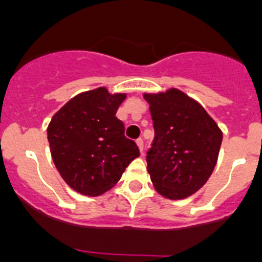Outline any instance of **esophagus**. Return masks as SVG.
I'll use <instances>...</instances> for the list:
<instances>
[{"label": "esophagus", "instance_id": "1", "mask_svg": "<svg viewBox=\"0 0 262 262\" xmlns=\"http://www.w3.org/2000/svg\"><path fill=\"white\" fill-rule=\"evenodd\" d=\"M136 144H138L139 149H140V152H142V154H143V144H144V142H143V139L142 138L136 139Z\"/></svg>", "mask_w": 262, "mask_h": 262}]
</instances>
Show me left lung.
Returning a JSON list of instances; mask_svg holds the SVG:
<instances>
[{
    "instance_id": "left-lung-1",
    "label": "left lung",
    "mask_w": 262,
    "mask_h": 262,
    "mask_svg": "<svg viewBox=\"0 0 262 262\" xmlns=\"http://www.w3.org/2000/svg\"><path fill=\"white\" fill-rule=\"evenodd\" d=\"M143 97L154 120L147 170L155 190L168 200H185L211 176L223 133L200 102L176 88Z\"/></svg>"
}]
</instances>
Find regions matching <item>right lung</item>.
Instances as JSON below:
<instances>
[{
    "mask_svg": "<svg viewBox=\"0 0 262 262\" xmlns=\"http://www.w3.org/2000/svg\"><path fill=\"white\" fill-rule=\"evenodd\" d=\"M126 93L107 88L88 90L69 99L47 127L53 164L69 187L82 195H102L120 180L138 145L124 136L117 110Z\"/></svg>",
    "mask_w": 262,
    "mask_h": 262,
    "instance_id": "obj_1",
    "label": "right lung"
}]
</instances>
